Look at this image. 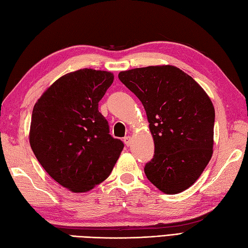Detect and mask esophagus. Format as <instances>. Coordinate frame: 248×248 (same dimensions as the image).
Segmentation results:
<instances>
[{
    "mask_svg": "<svg viewBox=\"0 0 248 248\" xmlns=\"http://www.w3.org/2000/svg\"><path fill=\"white\" fill-rule=\"evenodd\" d=\"M124 144H125V146L127 147H129L130 145H131V141H132V139L130 138V136H125V138L124 139Z\"/></svg>",
    "mask_w": 248,
    "mask_h": 248,
    "instance_id": "1",
    "label": "esophagus"
}]
</instances>
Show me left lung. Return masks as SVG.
Here are the masks:
<instances>
[{
  "label": "left lung",
  "instance_id": "8db88e82",
  "mask_svg": "<svg viewBox=\"0 0 248 248\" xmlns=\"http://www.w3.org/2000/svg\"><path fill=\"white\" fill-rule=\"evenodd\" d=\"M118 78L143 103L154 138L147 178L165 194L186 191L213 155L211 99L192 77L171 65L134 68L120 71Z\"/></svg>",
  "mask_w": 248,
  "mask_h": 248
}]
</instances>
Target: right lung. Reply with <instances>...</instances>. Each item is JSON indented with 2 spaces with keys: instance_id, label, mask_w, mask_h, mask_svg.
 Wrapping results in <instances>:
<instances>
[{
  "instance_id": "1",
  "label": "right lung",
  "mask_w": 248,
  "mask_h": 248,
  "mask_svg": "<svg viewBox=\"0 0 248 248\" xmlns=\"http://www.w3.org/2000/svg\"><path fill=\"white\" fill-rule=\"evenodd\" d=\"M113 81L109 71H72L57 78L34 105L31 148L49 176L70 192L85 193L104 181L124 149L98 109Z\"/></svg>"
}]
</instances>
